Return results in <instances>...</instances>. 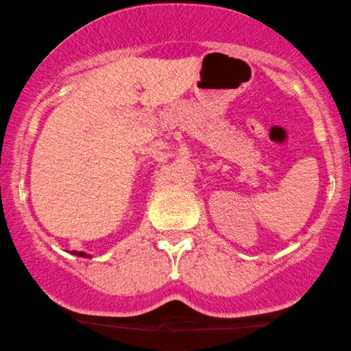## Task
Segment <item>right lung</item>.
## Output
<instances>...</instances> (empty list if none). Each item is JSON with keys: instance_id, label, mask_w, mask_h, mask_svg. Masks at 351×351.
<instances>
[{"instance_id": "1", "label": "right lung", "mask_w": 351, "mask_h": 351, "mask_svg": "<svg viewBox=\"0 0 351 351\" xmlns=\"http://www.w3.org/2000/svg\"><path fill=\"white\" fill-rule=\"evenodd\" d=\"M72 254H75V256H79V258H92V254H86L85 252H72Z\"/></svg>"}]
</instances>
